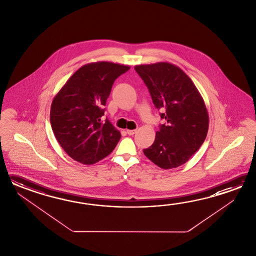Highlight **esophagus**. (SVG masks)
<instances>
[{"mask_svg": "<svg viewBox=\"0 0 256 256\" xmlns=\"http://www.w3.org/2000/svg\"><path fill=\"white\" fill-rule=\"evenodd\" d=\"M136 132V130H127V134H128L129 136H134Z\"/></svg>", "mask_w": 256, "mask_h": 256, "instance_id": "obj_1", "label": "esophagus"}]
</instances>
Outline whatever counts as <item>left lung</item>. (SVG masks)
Returning <instances> with one entry per match:
<instances>
[{"label": "left lung", "instance_id": "1", "mask_svg": "<svg viewBox=\"0 0 256 256\" xmlns=\"http://www.w3.org/2000/svg\"><path fill=\"white\" fill-rule=\"evenodd\" d=\"M146 83L152 102L166 122L160 124L151 146L144 149L149 160L163 169L186 163L205 141L208 114L205 102L190 78L168 62L134 68Z\"/></svg>", "mask_w": 256, "mask_h": 256}]
</instances>
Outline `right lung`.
Returning a JSON list of instances; mask_svg holds the SVG:
<instances>
[{
	"label": "right lung",
	"mask_w": 256,
	"mask_h": 256,
	"mask_svg": "<svg viewBox=\"0 0 256 256\" xmlns=\"http://www.w3.org/2000/svg\"><path fill=\"white\" fill-rule=\"evenodd\" d=\"M129 70V66L106 61L82 66L54 96L51 127L72 159L93 164L109 156L120 141V132L102 117L114 82Z\"/></svg>",
	"instance_id": "obj_1"
}]
</instances>
